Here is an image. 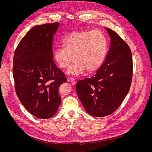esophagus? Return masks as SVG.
<instances>
[{"mask_svg": "<svg viewBox=\"0 0 152 152\" xmlns=\"http://www.w3.org/2000/svg\"><path fill=\"white\" fill-rule=\"evenodd\" d=\"M69 80L71 82V83L73 84H76V80H75V78L71 77V78H69Z\"/></svg>", "mask_w": 152, "mask_h": 152, "instance_id": "1", "label": "esophagus"}]
</instances>
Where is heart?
Returning a JSON list of instances; mask_svg holds the SVG:
<instances>
[{
    "label": "heart",
    "instance_id": "heart-1",
    "mask_svg": "<svg viewBox=\"0 0 152 152\" xmlns=\"http://www.w3.org/2000/svg\"><path fill=\"white\" fill-rule=\"evenodd\" d=\"M62 46L53 52L55 61L60 68H68L67 73L77 75L86 69L88 72L97 70L104 61L107 41L99 30H77L71 32L62 40Z\"/></svg>",
    "mask_w": 152,
    "mask_h": 152
}]
</instances>
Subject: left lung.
Masks as SVG:
<instances>
[{"label":"left lung","instance_id":"obj_1","mask_svg":"<svg viewBox=\"0 0 152 152\" xmlns=\"http://www.w3.org/2000/svg\"><path fill=\"white\" fill-rule=\"evenodd\" d=\"M106 29L111 45L104 63L94 76L76 84L77 95L86 111L96 117L108 116L120 107L132 78L130 47L116 32Z\"/></svg>","mask_w":152,"mask_h":152}]
</instances>
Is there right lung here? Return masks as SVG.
Returning <instances> with one entry per match:
<instances>
[{
    "instance_id": "obj_1",
    "label": "right lung",
    "mask_w": 152,
    "mask_h": 152,
    "mask_svg": "<svg viewBox=\"0 0 152 152\" xmlns=\"http://www.w3.org/2000/svg\"><path fill=\"white\" fill-rule=\"evenodd\" d=\"M59 23L31 28L14 53L13 76L15 89L21 103L33 116L52 117L59 108L60 86L67 81L53 59V35Z\"/></svg>"
}]
</instances>
